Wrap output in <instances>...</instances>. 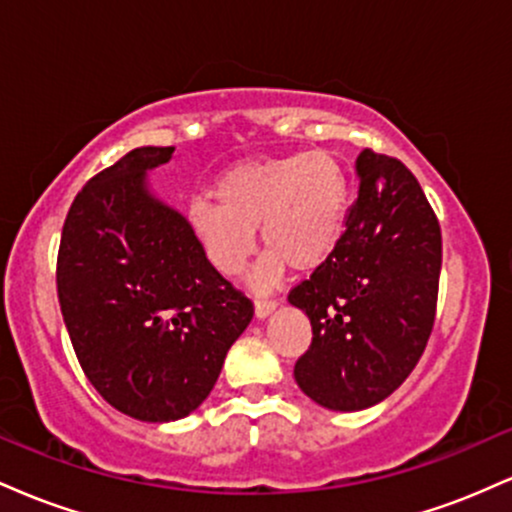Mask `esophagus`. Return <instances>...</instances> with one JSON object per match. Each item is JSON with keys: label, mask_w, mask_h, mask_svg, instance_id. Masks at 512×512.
<instances>
[{"label": "esophagus", "mask_w": 512, "mask_h": 512, "mask_svg": "<svg viewBox=\"0 0 512 512\" xmlns=\"http://www.w3.org/2000/svg\"><path fill=\"white\" fill-rule=\"evenodd\" d=\"M276 305H279V301H272V298H257V301H255V315L260 317V320H264V317H269L274 313Z\"/></svg>", "instance_id": "esophagus-1"}]
</instances>
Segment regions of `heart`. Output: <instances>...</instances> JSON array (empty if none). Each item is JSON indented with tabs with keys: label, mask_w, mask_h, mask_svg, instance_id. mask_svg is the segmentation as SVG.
<instances>
[{
	"label": "heart",
	"mask_w": 512,
	"mask_h": 512,
	"mask_svg": "<svg viewBox=\"0 0 512 512\" xmlns=\"http://www.w3.org/2000/svg\"><path fill=\"white\" fill-rule=\"evenodd\" d=\"M214 199H192L187 231L216 272L240 276L257 248V226L267 255L255 272L269 289L291 267L313 272L342 245L349 221V178L330 151H293L228 168Z\"/></svg>",
	"instance_id": "obj_1"
}]
</instances>
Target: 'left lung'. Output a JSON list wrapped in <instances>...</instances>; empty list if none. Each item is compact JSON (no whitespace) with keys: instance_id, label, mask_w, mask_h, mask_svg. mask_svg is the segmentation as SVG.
<instances>
[{"instance_id":"8db88e82","label":"left lung","mask_w":512,"mask_h":512,"mask_svg":"<svg viewBox=\"0 0 512 512\" xmlns=\"http://www.w3.org/2000/svg\"><path fill=\"white\" fill-rule=\"evenodd\" d=\"M342 245L289 293L313 325L293 375L320 407L358 411L390 397L424 354L436 320L440 226L397 158L363 149Z\"/></svg>"}]
</instances>
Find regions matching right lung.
I'll use <instances>...</instances> for the list:
<instances>
[{"label":"right lung","mask_w":512,"mask_h":512,"mask_svg":"<svg viewBox=\"0 0 512 512\" xmlns=\"http://www.w3.org/2000/svg\"><path fill=\"white\" fill-rule=\"evenodd\" d=\"M173 146H142L84 185L57 255V296L86 378L139 421L185 419L219 380L252 308L149 190Z\"/></svg>","instance_id":"add662e5"}]
</instances>
